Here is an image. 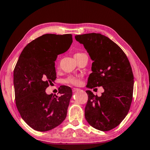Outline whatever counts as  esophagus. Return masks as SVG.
Masks as SVG:
<instances>
[{"label":"esophagus","mask_w":150,"mask_h":150,"mask_svg":"<svg viewBox=\"0 0 150 150\" xmlns=\"http://www.w3.org/2000/svg\"><path fill=\"white\" fill-rule=\"evenodd\" d=\"M80 89L79 88H74L72 89V91L73 92H76V91H78V90H79Z\"/></svg>","instance_id":"1"}]
</instances>
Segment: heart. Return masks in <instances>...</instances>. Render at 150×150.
Returning a JSON list of instances; mask_svg holds the SVG:
<instances>
[{
	"label": "heart",
	"mask_w": 150,
	"mask_h": 150,
	"mask_svg": "<svg viewBox=\"0 0 150 150\" xmlns=\"http://www.w3.org/2000/svg\"><path fill=\"white\" fill-rule=\"evenodd\" d=\"M85 54L84 53L81 52H78L74 54L75 59L77 60L78 58L82 57V55ZM64 83H68V84H71L74 86H79L81 82H82V78L80 76H70L68 78H66L64 80Z\"/></svg>",
	"instance_id": "heart-1"
}]
</instances>
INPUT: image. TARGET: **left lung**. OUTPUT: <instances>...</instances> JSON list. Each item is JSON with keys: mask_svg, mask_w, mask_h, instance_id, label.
Segmentation results:
<instances>
[{"mask_svg": "<svg viewBox=\"0 0 150 150\" xmlns=\"http://www.w3.org/2000/svg\"><path fill=\"white\" fill-rule=\"evenodd\" d=\"M93 60L87 88L102 86L100 97L87 90L85 118L96 129L109 131L127 116L132 101L134 76L127 55L107 37L91 33L75 36Z\"/></svg>", "mask_w": 150, "mask_h": 150, "instance_id": "obj_1", "label": "left lung"}]
</instances>
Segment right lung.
Segmentation results:
<instances>
[{
    "label": "right lung",
    "mask_w": 150,
    "mask_h": 150,
    "mask_svg": "<svg viewBox=\"0 0 150 150\" xmlns=\"http://www.w3.org/2000/svg\"><path fill=\"white\" fill-rule=\"evenodd\" d=\"M72 43V34H45L24 47L16 64V105L22 119L34 130H52L67 117L71 88L60 86L59 96L47 95L45 90L57 78L54 61L58 54L67 51Z\"/></svg>",
    "instance_id": "1"
}]
</instances>
